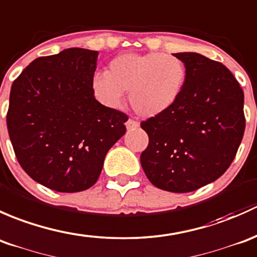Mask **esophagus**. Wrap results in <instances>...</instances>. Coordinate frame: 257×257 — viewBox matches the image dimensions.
<instances>
[{
    "instance_id": "obj_1",
    "label": "esophagus",
    "mask_w": 257,
    "mask_h": 257,
    "mask_svg": "<svg viewBox=\"0 0 257 257\" xmlns=\"http://www.w3.org/2000/svg\"><path fill=\"white\" fill-rule=\"evenodd\" d=\"M126 127H127V130L137 128L139 127V122L136 120H134V118H128L127 122H126Z\"/></svg>"
}]
</instances>
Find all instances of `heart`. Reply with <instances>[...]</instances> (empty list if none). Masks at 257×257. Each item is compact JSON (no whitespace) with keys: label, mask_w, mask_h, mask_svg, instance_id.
<instances>
[{"label":"heart","mask_w":257,"mask_h":257,"mask_svg":"<svg viewBox=\"0 0 257 257\" xmlns=\"http://www.w3.org/2000/svg\"><path fill=\"white\" fill-rule=\"evenodd\" d=\"M187 79L184 63L158 52L125 53L113 58L105 74L91 80L94 96L109 107H118L123 92L135 112L153 117L171 109L183 91Z\"/></svg>","instance_id":"1"}]
</instances>
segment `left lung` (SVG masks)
Segmentation results:
<instances>
[{
    "instance_id": "obj_1",
    "label": "left lung",
    "mask_w": 257,
    "mask_h": 257,
    "mask_svg": "<svg viewBox=\"0 0 257 257\" xmlns=\"http://www.w3.org/2000/svg\"><path fill=\"white\" fill-rule=\"evenodd\" d=\"M187 79L176 104L142 121L148 146L141 166L148 181L173 193L216 181L231 165L245 131L244 91L221 63L198 53H176Z\"/></svg>"
}]
</instances>
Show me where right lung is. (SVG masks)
I'll return each mask as SVG.
<instances>
[{
    "label": "right lung",
    "instance_id": "add662e5",
    "mask_svg": "<svg viewBox=\"0 0 257 257\" xmlns=\"http://www.w3.org/2000/svg\"><path fill=\"white\" fill-rule=\"evenodd\" d=\"M97 52L69 48L39 57L13 81L7 130L23 171L63 193L96 183L107 151L125 135L127 115L95 99Z\"/></svg>",
    "mask_w": 257,
    "mask_h": 257
}]
</instances>
